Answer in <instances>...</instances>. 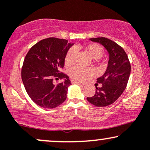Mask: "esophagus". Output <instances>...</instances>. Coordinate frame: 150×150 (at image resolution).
I'll use <instances>...</instances> for the list:
<instances>
[{"label": "esophagus", "mask_w": 150, "mask_h": 150, "mask_svg": "<svg viewBox=\"0 0 150 150\" xmlns=\"http://www.w3.org/2000/svg\"><path fill=\"white\" fill-rule=\"evenodd\" d=\"M71 82H72V84H76V85H79L80 86H83L84 85V84L82 83V82H78V81L74 80H72Z\"/></svg>", "instance_id": "1"}]
</instances>
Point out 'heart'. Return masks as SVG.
Wrapping results in <instances>:
<instances>
[{
	"label": "heart",
	"instance_id": "b5f03b06",
	"mask_svg": "<svg viewBox=\"0 0 150 150\" xmlns=\"http://www.w3.org/2000/svg\"><path fill=\"white\" fill-rule=\"evenodd\" d=\"M85 49L86 51L89 53V56L94 60L99 59L102 56L103 53H104L102 48L96 44H89L88 46H86ZM75 50H76V48H75V49L72 48L67 53L65 58V64L66 65H73L75 62V55H76ZM69 74L70 77L75 80L85 81L87 79H88L89 77L92 76L94 74V72L90 68L85 69V68H80L79 66H76L70 70Z\"/></svg>",
	"mask_w": 150,
	"mask_h": 150
}]
</instances>
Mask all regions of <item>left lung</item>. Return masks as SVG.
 <instances>
[{
    "instance_id": "obj_1",
    "label": "left lung",
    "mask_w": 150,
    "mask_h": 150,
    "mask_svg": "<svg viewBox=\"0 0 150 150\" xmlns=\"http://www.w3.org/2000/svg\"><path fill=\"white\" fill-rule=\"evenodd\" d=\"M89 40L101 44L108 53L106 70L97 79L101 86L96 87L93 97H87L90 104L104 107L113 104L123 94L130 77V63L123 48L113 41L105 37L92 38Z\"/></svg>"
}]
</instances>
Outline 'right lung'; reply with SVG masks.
<instances>
[{"label": "right lung", "instance_id": "obj_1", "mask_svg": "<svg viewBox=\"0 0 150 150\" xmlns=\"http://www.w3.org/2000/svg\"><path fill=\"white\" fill-rule=\"evenodd\" d=\"M73 43L51 37L34 44L26 55L22 68V80L32 100L41 107L53 108L61 105L67 98L69 77L61 73L65 58ZM64 80L55 85L53 78Z\"/></svg>", "mask_w": 150, "mask_h": 150}]
</instances>
